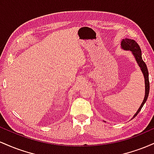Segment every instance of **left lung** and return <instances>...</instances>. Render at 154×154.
Returning <instances> with one entry per match:
<instances>
[{"label": "left lung", "instance_id": "1", "mask_svg": "<svg viewBox=\"0 0 154 154\" xmlns=\"http://www.w3.org/2000/svg\"><path fill=\"white\" fill-rule=\"evenodd\" d=\"M121 48L122 49L125 51H131L132 55L134 56L135 59L137 61V64L140 69L141 72H142L143 75L144 76V79H145V97L144 99L143 100L142 103H141L140 106L138 109V110L137 111V112L134 114V116H132V119H134L136 116L137 115V114L140 112V111L141 110L145 103L147 100L148 94H149V89H150V85H149V79H148V71L147 66H146V63L144 62L143 60L142 59V54H141V49L140 48L139 45L137 44L134 40L129 38H125L122 39L121 41Z\"/></svg>", "mask_w": 154, "mask_h": 154}]
</instances>
